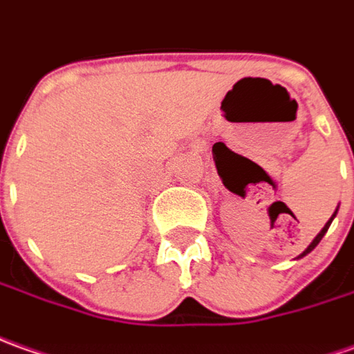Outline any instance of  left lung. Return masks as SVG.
Instances as JSON below:
<instances>
[{"label": "left lung", "instance_id": "left-lung-1", "mask_svg": "<svg viewBox=\"0 0 354 354\" xmlns=\"http://www.w3.org/2000/svg\"><path fill=\"white\" fill-rule=\"evenodd\" d=\"M337 211H339V205H337V209H335V213H333V215H331V217H329L328 223H326V225H324V228H322V230H319L318 234H316V238H314V240H312V242H310V246L306 248V250H304V252H302V254H300V256H298L297 259L304 258V256H306V254H310V252H312V250H314V248L318 246V244H319V240H322V238H324V234H326V232H328V228H329V225H331V221H333V218H335V215H337Z\"/></svg>", "mask_w": 354, "mask_h": 354}]
</instances>
